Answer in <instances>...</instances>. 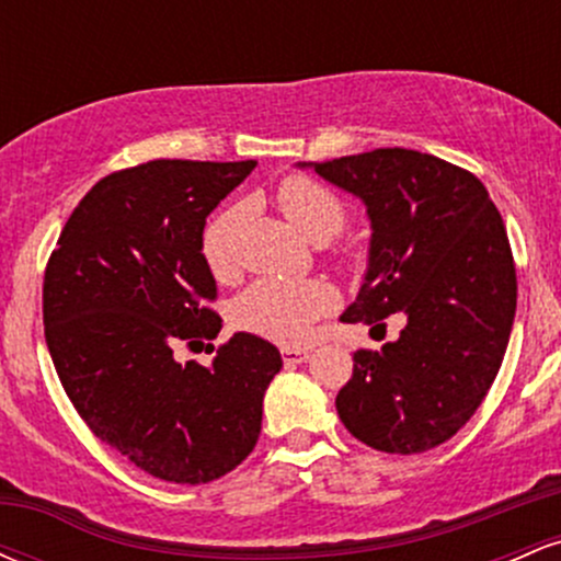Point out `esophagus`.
<instances>
[{"label": "esophagus", "mask_w": 561, "mask_h": 561, "mask_svg": "<svg viewBox=\"0 0 561 561\" xmlns=\"http://www.w3.org/2000/svg\"><path fill=\"white\" fill-rule=\"evenodd\" d=\"M308 356H311V351H308V347H282V358H285L287 366L308 362Z\"/></svg>", "instance_id": "obj_1"}]
</instances>
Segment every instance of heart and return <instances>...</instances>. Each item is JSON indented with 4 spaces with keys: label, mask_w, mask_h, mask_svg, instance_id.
Listing matches in <instances>:
<instances>
[{
    "label": "heart",
    "mask_w": 561,
    "mask_h": 561,
    "mask_svg": "<svg viewBox=\"0 0 561 561\" xmlns=\"http://www.w3.org/2000/svg\"><path fill=\"white\" fill-rule=\"evenodd\" d=\"M285 216L313 242H330L345 227V205L330 186L317 179L289 176L276 190ZM237 208L221 210L203 231V259L214 274H227L231 266V231ZM334 289L317 279H259L234 306V319L242 330L263 334L282 345H298L308 337L313 321L332 311Z\"/></svg>",
    "instance_id": "b5f03b06"
}]
</instances>
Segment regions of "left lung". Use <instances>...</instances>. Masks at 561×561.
<instances>
[{
    "label": "left lung",
    "instance_id": "obj_1",
    "mask_svg": "<svg viewBox=\"0 0 561 561\" xmlns=\"http://www.w3.org/2000/svg\"><path fill=\"white\" fill-rule=\"evenodd\" d=\"M308 165L362 199L371 221L369 268L343 321L405 317L396 343L353 353L340 420L385 454L440 446L478 411L512 334L504 218L474 173L427 152L382 147Z\"/></svg>",
    "mask_w": 561,
    "mask_h": 561
}]
</instances>
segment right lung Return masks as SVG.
<instances>
[{
    "label": "right lung",
    "mask_w": 561,
    "mask_h": 561,
    "mask_svg": "<svg viewBox=\"0 0 561 561\" xmlns=\"http://www.w3.org/2000/svg\"><path fill=\"white\" fill-rule=\"evenodd\" d=\"M255 160H150L100 179L44 272V337L87 427L152 478L199 485L248 459L263 392L282 369L268 340L237 332L210 366L179 343L214 340L205 218Z\"/></svg>",
    "instance_id": "right-lung-1"
}]
</instances>
